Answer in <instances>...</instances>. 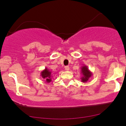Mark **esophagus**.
Returning a JSON list of instances; mask_svg holds the SVG:
<instances>
[{
  "instance_id": "1",
  "label": "esophagus",
  "mask_w": 126,
  "mask_h": 126,
  "mask_svg": "<svg viewBox=\"0 0 126 126\" xmlns=\"http://www.w3.org/2000/svg\"><path fill=\"white\" fill-rule=\"evenodd\" d=\"M65 70H69V67L68 66H66L65 67Z\"/></svg>"
}]
</instances>
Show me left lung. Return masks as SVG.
I'll use <instances>...</instances> for the list:
<instances>
[{
	"mask_svg": "<svg viewBox=\"0 0 126 126\" xmlns=\"http://www.w3.org/2000/svg\"><path fill=\"white\" fill-rule=\"evenodd\" d=\"M81 73L82 74V76L81 78V81L82 82H87L92 75V73L90 71V70H89L88 66L86 65H83L81 67Z\"/></svg>",
	"mask_w": 126,
	"mask_h": 126,
	"instance_id": "1",
	"label": "left lung"
}]
</instances>
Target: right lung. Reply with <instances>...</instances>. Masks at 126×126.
<instances>
[{"mask_svg":"<svg viewBox=\"0 0 126 126\" xmlns=\"http://www.w3.org/2000/svg\"><path fill=\"white\" fill-rule=\"evenodd\" d=\"M41 76L45 80L46 82L49 83L51 81V78H52V72L49 69L46 68L44 70H43L41 72Z\"/></svg>","mask_w":126,"mask_h":126,"instance_id":"1","label":"right lung"}]
</instances>
